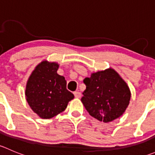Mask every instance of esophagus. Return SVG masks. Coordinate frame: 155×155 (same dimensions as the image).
<instances>
[{
	"instance_id": "34e87169",
	"label": "esophagus",
	"mask_w": 155,
	"mask_h": 155,
	"mask_svg": "<svg viewBox=\"0 0 155 155\" xmlns=\"http://www.w3.org/2000/svg\"><path fill=\"white\" fill-rule=\"evenodd\" d=\"M73 94H74L75 97H76V98H79L81 97V93H80V92H79V91L73 92Z\"/></svg>"
}]
</instances>
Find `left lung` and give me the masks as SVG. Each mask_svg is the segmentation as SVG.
<instances>
[{
	"instance_id": "1",
	"label": "left lung",
	"mask_w": 155,
	"mask_h": 155,
	"mask_svg": "<svg viewBox=\"0 0 155 155\" xmlns=\"http://www.w3.org/2000/svg\"><path fill=\"white\" fill-rule=\"evenodd\" d=\"M83 82L86 89L81 101L92 117L107 123L125 112L130 100V91L115 70L109 68L91 73Z\"/></svg>"
}]
</instances>
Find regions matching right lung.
Wrapping results in <instances>:
<instances>
[{
	"instance_id": "right-lung-1",
	"label": "right lung",
	"mask_w": 155,
	"mask_h": 155,
	"mask_svg": "<svg viewBox=\"0 0 155 155\" xmlns=\"http://www.w3.org/2000/svg\"><path fill=\"white\" fill-rule=\"evenodd\" d=\"M58 64L43 61L31 73L25 96L33 111L41 118H53L64 112L74 95L67 89L64 76L57 73Z\"/></svg>"
}]
</instances>
